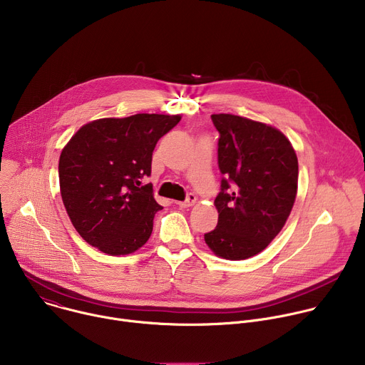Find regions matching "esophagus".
<instances>
[{
  "instance_id": "obj_1",
  "label": "esophagus",
  "mask_w": 365,
  "mask_h": 365,
  "mask_svg": "<svg viewBox=\"0 0 365 365\" xmlns=\"http://www.w3.org/2000/svg\"><path fill=\"white\" fill-rule=\"evenodd\" d=\"M195 202H196V195H195V193H187V196H186L185 200L176 202V203H178L180 207H189V206H192Z\"/></svg>"
}]
</instances>
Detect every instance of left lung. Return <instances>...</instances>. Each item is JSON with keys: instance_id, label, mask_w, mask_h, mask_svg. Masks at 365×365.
<instances>
[{"instance_id": "left-lung-1", "label": "left lung", "mask_w": 365, "mask_h": 365, "mask_svg": "<svg viewBox=\"0 0 365 365\" xmlns=\"http://www.w3.org/2000/svg\"><path fill=\"white\" fill-rule=\"evenodd\" d=\"M218 138V224L205 242L218 257L245 259L282 231L297 192L296 153L283 133L231 114L211 115Z\"/></svg>"}]
</instances>
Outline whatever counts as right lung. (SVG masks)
Instances as JSON below:
<instances>
[{"label": "right lung", "mask_w": 365, "mask_h": 365, "mask_svg": "<svg viewBox=\"0 0 365 365\" xmlns=\"http://www.w3.org/2000/svg\"><path fill=\"white\" fill-rule=\"evenodd\" d=\"M179 115L135 114L85 124L65 145L59 160L61 195L79 235L111 255L143 247L163 206L153 197V150Z\"/></svg>", "instance_id": "right-lung-1"}]
</instances>
